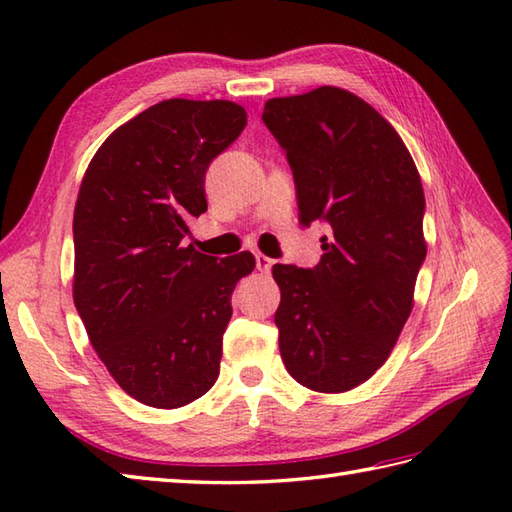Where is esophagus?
<instances>
[{"label": "esophagus", "instance_id": "1", "mask_svg": "<svg viewBox=\"0 0 512 512\" xmlns=\"http://www.w3.org/2000/svg\"><path fill=\"white\" fill-rule=\"evenodd\" d=\"M255 264H257V270L259 273H270V268H273V259L270 257H266V255H262V253H257L255 255Z\"/></svg>", "mask_w": 512, "mask_h": 512}]
</instances>
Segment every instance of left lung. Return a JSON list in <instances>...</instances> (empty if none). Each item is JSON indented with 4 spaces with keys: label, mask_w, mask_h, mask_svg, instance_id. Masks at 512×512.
I'll list each match as a JSON object with an SVG mask.
<instances>
[{
    "label": "left lung",
    "mask_w": 512,
    "mask_h": 512,
    "mask_svg": "<svg viewBox=\"0 0 512 512\" xmlns=\"http://www.w3.org/2000/svg\"><path fill=\"white\" fill-rule=\"evenodd\" d=\"M262 118L295 176L299 222L332 228L314 268L273 266L279 352L297 383L341 394L374 376L411 314L422 182L396 129L352 92L270 99Z\"/></svg>",
    "instance_id": "left-lung-1"
}]
</instances>
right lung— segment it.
<instances>
[{
    "instance_id": "1",
    "label": "right lung",
    "mask_w": 512,
    "mask_h": 512,
    "mask_svg": "<svg viewBox=\"0 0 512 512\" xmlns=\"http://www.w3.org/2000/svg\"><path fill=\"white\" fill-rule=\"evenodd\" d=\"M244 127L231 101H160L107 136L83 176L74 306L107 372L143 405H189L220 374L231 295L255 257L217 259L184 237L206 211V169Z\"/></svg>"
}]
</instances>
